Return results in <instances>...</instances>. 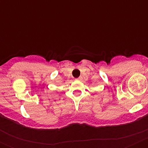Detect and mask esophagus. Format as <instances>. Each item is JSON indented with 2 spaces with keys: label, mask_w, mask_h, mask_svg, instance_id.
Returning a JSON list of instances; mask_svg holds the SVG:
<instances>
[{
  "label": "esophagus",
  "mask_w": 148,
  "mask_h": 148,
  "mask_svg": "<svg viewBox=\"0 0 148 148\" xmlns=\"http://www.w3.org/2000/svg\"><path fill=\"white\" fill-rule=\"evenodd\" d=\"M76 81H80V78H78V79H76Z\"/></svg>",
  "instance_id": "esophagus-1"
}]
</instances>
